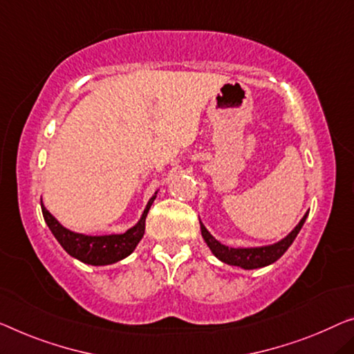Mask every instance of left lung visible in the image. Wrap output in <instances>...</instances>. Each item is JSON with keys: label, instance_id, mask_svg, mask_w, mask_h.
Returning <instances> with one entry per match:
<instances>
[{"label": "left lung", "instance_id": "8db88e82", "mask_svg": "<svg viewBox=\"0 0 354 354\" xmlns=\"http://www.w3.org/2000/svg\"><path fill=\"white\" fill-rule=\"evenodd\" d=\"M307 216H308V213H305V216L300 219V223L295 225L291 234L284 236L283 240L277 241V243L267 245V246L229 248V246L221 243L219 240H216L214 236L209 234L208 229L202 224V221H200V229H202V236H203L205 243L208 245L211 252H213V254L218 257L221 262L229 263V266L241 267V268H245V270H254V268L267 267V266H270V263L277 262L279 257H281L284 252L288 251V248L292 245L295 236H297L300 229H302Z\"/></svg>", "mask_w": 354, "mask_h": 354}]
</instances>
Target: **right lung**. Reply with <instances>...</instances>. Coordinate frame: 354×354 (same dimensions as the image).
Returning <instances> with one entry per match:
<instances>
[{"label": "right lung", "mask_w": 354, "mask_h": 354, "mask_svg": "<svg viewBox=\"0 0 354 354\" xmlns=\"http://www.w3.org/2000/svg\"><path fill=\"white\" fill-rule=\"evenodd\" d=\"M156 197L157 192L149 198V202H147L138 223H136L133 227L124 232V234H77V232H73L70 229H66L65 225H62L59 221L55 219V216H52L49 211H47L44 203H42V200L41 209L47 227L50 229L57 241H59L68 254L84 263H88V266H109V263H115L125 259L127 256H130L131 252L135 251L136 245L140 243V240L143 239L145 235L147 211H149L151 205L154 203Z\"/></svg>", "instance_id": "obj_1"}]
</instances>
